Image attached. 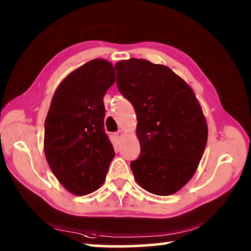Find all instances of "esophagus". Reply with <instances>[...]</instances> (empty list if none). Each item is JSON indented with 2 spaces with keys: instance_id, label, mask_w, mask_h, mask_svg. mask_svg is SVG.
<instances>
[{
  "instance_id": "esophagus-1",
  "label": "esophagus",
  "mask_w": 251,
  "mask_h": 251,
  "mask_svg": "<svg viewBox=\"0 0 251 251\" xmlns=\"http://www.w3.org/2000/svg\"><path fill=\"white\" fill-rule=\"evenodd\" d=\"M114 136H115V138H116V140H121L122 136H123V130H117V132L114 134Z\"/></svg>"
}]
</instances>
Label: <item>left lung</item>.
<instances>
[{
	"mask_svg": "<svg viewBox=\"0 0 251 251\" xmlns=\"http://www.w3.org/2000/svg\"><path fill=\"white\" fill-rule=\"evenodd\" d=\"M118 90L137 116L135 180L147 192L171 196L182 189L203 155L208 126L193 90L169 67L145 59L118 61Z\"/></svg>",
	"mask_w": 251,
	"mask_h": 251,
	"instance_id": "8db88e82",
	"label": "left lung"
}]
</instances>
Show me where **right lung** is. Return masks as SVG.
Masks as SVG:
<instances>
[{
  "mask_svg": "<svg viewBox=\"0 0 251 251\" xmlns=\"http://www.w3.org/2000/svg\"><path fill=\"white\" fill-rule=\"evenodd\" d=\"M114 81L110 62L90 60L63 79L48 111L46 158L59 182L75 196L96 191L115 156L104 128V96Z\"/></svg>",
  "mask_w": 251,
  "mask_h": 251,
  "instance_id": "obj_1",
  "label": "right lung"
}]
</instances>
